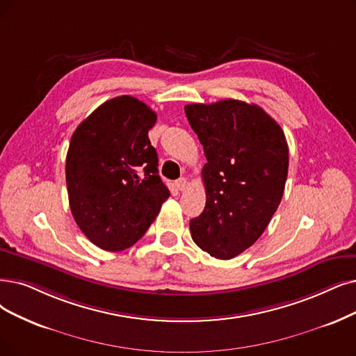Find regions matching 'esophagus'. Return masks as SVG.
I'll return each instance as SVG.
<instances>
[{"mask_svg":"<svg viewBox=\"0 0 356 356\" xmlns=\"http://www.w3.org/2000/svg\"><path fill=\"white\" fill-rule=\"evenodd\" d=\"M175 187H177V190L184 191V190L187 188V179H186V178H179V179H177V181H175Z\"/></svg>","mask_w":356,"mask_h":356,"instance_id":"obj_1","label":"esophagus"}]
</instances>
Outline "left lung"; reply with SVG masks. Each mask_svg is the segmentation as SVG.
Listing matches in <instances>:
<instances>
[{
	"instance_id": "left-lung-1",
	"label": "left lung",
	"mask_w": 356,
	"mask_h": 356,
	"mask_svg": "<svg viewBox=\"0 0 356 356\" xmlns=\"http://www.w3.org/2000/svg\"><path fill=\"white\" fill-rule=\"evenodd\" d=\"M184 109L207 159L206 206L190 220L191 236L211 257L231 260L260 238L279 207L289 166L286 137L260 106L236 99Z\"/></svg>"
}]
</instances>
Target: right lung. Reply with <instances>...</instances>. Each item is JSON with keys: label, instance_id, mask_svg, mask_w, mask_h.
Segmentation results:
<instances>
[{"label": "right lung", "instance_id": "1", "mask_svg": "<svg viewBox=\"0 0 356 356\" xmlns=\"http://www.w3.org/2000/svg\"><path fill=\"white\" fill-rule=\"evenodd\" d=\"M154 122L146 104L125 95L95 109L71 137L65 161L70 209L99 248L134 245L169 197L147 136Z\"/></svg>", "mask_w": 356, "mask_h": 356}]
</instances>
